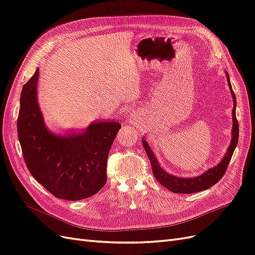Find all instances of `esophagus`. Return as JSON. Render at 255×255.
Listing matches in <instances>:
<instances>
[{"label": "esophagus", "instance_id": "1", "mask_svg": "<svg viewBox=\"0 0 255 255\" xmlns=\"http://www.w3.org/2000/svg\"><path fill=\"white\" fill-rule=\"evenodd\" d=\"M128 120H129V122L135 123V122H136V118H135V116H129V117H128Z\"/></svg>", "mask_w": 255, "mask_h": 255}]
</instances>
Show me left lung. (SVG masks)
<instances>
[{
  "instance_id": "8db88e82",
  "label": "left lung",
  "mask_w": 255,
  "mask_h": 255,
  "mask_svg": "<svg viewBox=\"0 0 255 255\" xmlns=\"http://www.w3.org/2000/svg\"><path fill=\"white\" fill-rule=\"evenodd\" d=\"M226 76H227L228 85L231 91V96H232V99H233L232 137H231V142L228 146L226 154L223 155V157L217 165L207 169L206 171L197 176H189V177L176 176L174 174L167 172L165 169H163V167H160L155 154H154V152L151 150L148 141L144 139V137H142L141 139L142 145L146 152V155H148L151 161L154 177L158 181L159 184L163 185V186L166 187L168 190L174 192V194H194V192L208 189L210 187H212L213 185L217 183L223 176V174L226 173L230 160L232 158L233 152L237 145L238 134H239L238 122L236 119V97L233 92L232 85H231L230 78H229V73L227 71H226Z\"/></svg>"
}]
</instances>
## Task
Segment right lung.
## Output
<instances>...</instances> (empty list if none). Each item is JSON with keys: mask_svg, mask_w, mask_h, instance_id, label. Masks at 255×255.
<instances>
[{"mask_svg": "<svg viewBox=\"0 0 255 255\" xmlns=\"http://www.w3.org/2000/svg\"><path fill=\"white\" fill-rule=\"evenodd\" d=\"M38 80L39 69L22 88L17 122L28 171L56 198L78 201L94 196L106 183L107 157L120 122L97 120L79 130L52 132L38 103Z\"/></svg>", "mask_w": 255, "mask_h": 255, "instance_id": "right-lung-1", "label": "right lung"}]
</instances>
